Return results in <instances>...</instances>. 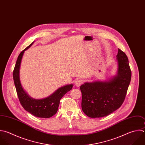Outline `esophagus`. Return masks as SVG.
Listing matches in <instances>:
<instances>
[{
    "mask_svg": "<svg viewBox=\"0 0 145 145\" xmlns=\"http://www.w3.org/2000/svg\"><path fill=\"white\" fill-rule=\"evenodd\" d=\"M83 83V80L82 79H78L75 80V85L76 86V87H79L80 86V85Z\"/></svg>",
    "mask_w": 145,
    "mask_h": 145,
    "instance_id": "esophagus-1",
    "label": "esophagus"
}]
</instances>
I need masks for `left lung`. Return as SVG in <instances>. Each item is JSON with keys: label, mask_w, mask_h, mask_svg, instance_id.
I'll use <instances>...</instances> for the list:
<instances>
[{"label": "left lung", "mask_w": 145, "mask_h": 145, "mask_svg": "<svg viewBox=\"0 0 145 145\" xmlns=\"http://www.w3.org/2000/svg\"><path fill=\"white\" fill-rule=\"evenodd\" d=\"M116 59L115 75L106 80L86 82L80 87L82 109L91 118L110 114L118 109L125 100L131 80V70L126 55L119 49Z\"/></svg>", "instance_id": "obj_1"}]
</instances>
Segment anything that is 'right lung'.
<instances>
[{
	"label": "right lung",
	"mask_w": 145,
	"mask_h": 145,
	"mask_svg": "<svg viewBox=\"0 0 145 145\" xmlns=\"http://www.w3.org/2000/svg\"><path fill=\"white\" fill-rule=\"evenodd\" d=\"M34 42L23 50L18 56L13 72L14 81L19 101L24 109L36 117L47 118L52 117L57 112L61 99L72 89L73 84H70L61 87L50 96L41 99L32 98L25 92L20 79V66L25 51L28 49Z\"/></svg>",
	"instance_id": "right-lung-1"
}]
</instances>
